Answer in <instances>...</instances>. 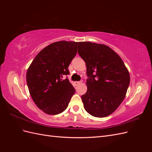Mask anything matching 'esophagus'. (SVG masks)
I'll return each instance as SVG.
<instances>
[{
    "mask_svg": "<svg viewBox=\"0 0 152 152\" xmlns=\"http://www.w3.org/2000/svg\"><path fill=\"white\" fill-rule=\"evenodd\" d=\"M81 81H76V82H75V84H76V85H79V84H80L81 83Z\"/></svg>",
    "mask_w": 152,
    "mask_h": 152,
    "instance_id": "34e87169",
    "label": "esophagus"
}]
</instances>
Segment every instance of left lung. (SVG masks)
<instances>
[{"instance_id":"1","label":"left lung","mask_w":152,"mask_h":152,"mask_svg":"<svg viewBox=\"0 0 152 152\" xmlns=\"http://www.w3.org/2000/svg\"><path fill=\"white\" fill-rule=\"evenodd\" d=\"M78 53L87 67L86 93L82 100L86 112L96 117L110 115L121 104L130 83V75L118 55L104 44L78 43Z\"/></svg>"}]
</instances>
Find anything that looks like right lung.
Instances as JSON below:
<instances>
[{
  "label": "right lung",
  "mask_w": 152,
  "mask_h": 152,
  "mask_svg": "<svg viewBox=\"0 0 152 152\" xmlns=\"http://www.w3.org/2000/svg\"><path fill=\"white\" fill-rule=\"evenodd\" d=\"M77 42L59 41L37 54L26 72L30 94L37 107L49 115L65 111L75 90L69 80L68 67L77 52Z\"/></svg>",
  "instance_id": "add662e5"
}]
</instances>
